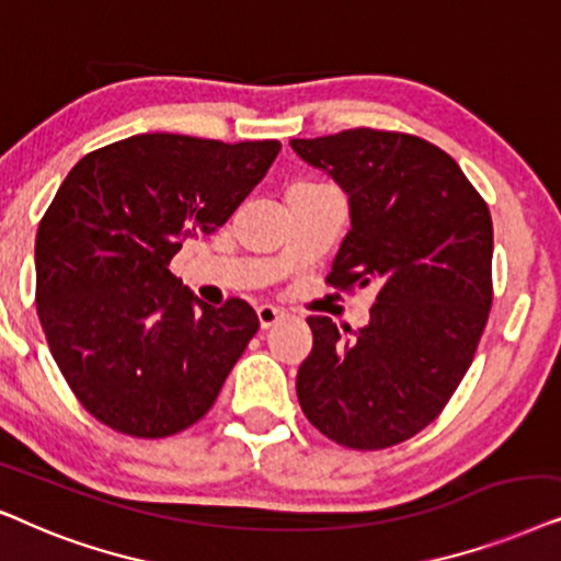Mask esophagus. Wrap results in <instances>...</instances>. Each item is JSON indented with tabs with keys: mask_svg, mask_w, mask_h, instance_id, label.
I'll return each mask as SVG.
<instances>
[{
	"mask_svg": "<svg viewBox=\"0 0 561 561\" xmlns=\"http://www.w3.org/2000/svg\"><path fill=\"white\" fill-rule=\"evenodd\" d=\"M256 316H259V325L264 328V331H266V328H272V325L279 323V320L285 318V312L276 310L274 305H259V308H256Z\"/></svg>",
	"mask_w": 561,
	"mask_h": 561,
	"instance_id": "1",
	"label": "esophagus"
}]
</instances>
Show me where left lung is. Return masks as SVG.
<instances>
[{
    "mask_svg": "<svg viewBox=\"0 0 561 561\" xmlns=\"http://www.w3.org/2000/svg\"><path fill=\"white\" fill-rule=\"evenodd\" d=\"M348 197L328 282L377 289L358 331L310 316L297 400L348 449H387L442 413L492 305V218L459 163L428 140L371 128L289 140Z\"/></svg>",
    "mask_w": 561,
    "mask_h": 561,
    "instance_id": "1",
    "label": "left lung"
}]
</instances>
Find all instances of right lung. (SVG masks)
<instances>
[{
    "instance_id": "add662e5",
    "label": "right lung",
    "mask_w": 561,
    "mask_h": 561,
    "mask_svg": "<svg viewBox=\"0 0 561 561\" xmlns=\"http://www.w3.org/2000/svg\"><path fill=\"white\" fill-rule=\"evenodd\" d=\"M279 140L144 133L87 153L35 238V302L50 354L96 421L136 438L197 423L259 331L249 302L213 308L169 272L272 167Z\"/></svg>"
}]
</instances>
